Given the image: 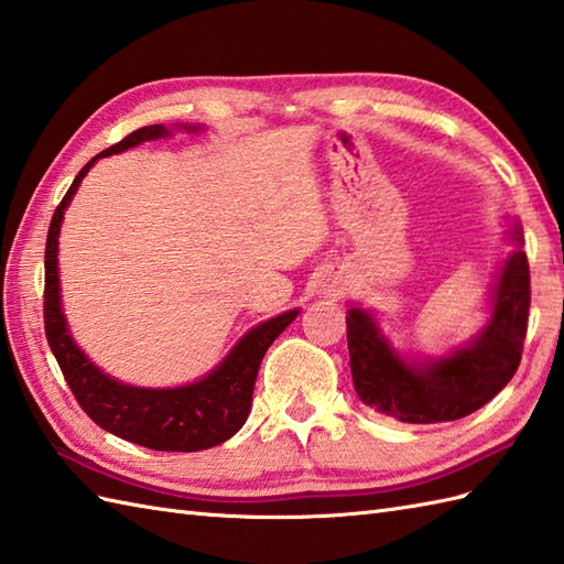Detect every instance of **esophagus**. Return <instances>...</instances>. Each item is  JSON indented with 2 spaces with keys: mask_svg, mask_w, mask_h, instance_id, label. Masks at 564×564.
Masks as SVG:
<instances>
[{
  "mask_svg": "<svg viewBox=\"0 0 564 564\" xmlns=\"http://www.w3.org/2000/svg\"><path fill=\"white\" fill-rule=\"evenodd\" d=\"M319 293L325 297H337L344 293V281L339 279V275H327V279L319 285Z\"/></svg>",
  "mask_w": 564,
  "mask_h": 564,
  "instance_id": "obj_1",
  "label": "esophagus"
}]
</instances>
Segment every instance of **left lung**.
Instances as JSON below:
<instances>
[{"label": "left lung", "mask_w": 564, "mask_h": 564, "mask_svg": "<svg viewBox=\"0 0 564 564\" xmlns=\"http://www.w3.org/2000/svg\"><path fill=\"white\" fill-rule=\"evenodd\" d=\"M505 237L509 251L497 263L485 325L446 354L400 351L373 307L349 303V366L364 404L404 424H436L477 412L507 388L521 364L531 275L517 218H507Z\"/></svg>", "instance_id": "1"}]
</instances>
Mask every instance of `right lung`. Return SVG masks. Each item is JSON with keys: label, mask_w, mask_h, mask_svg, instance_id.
Masks as SVG:
<instances>
[{"label": "right lung", "mask_w": 564, "mask_h": 564, "mask_svg": "<svg viewBox=\"0 0 564 564\" xmlns=\"http://www.w3.org/2000/svg\"><path fill=\"white\" fill-rule=\"evenodd\" d=\"M174 130L184 133H200L206 126H174L162 123L145 126L116 142L109 150L99 152L82 166L69 191L59 203L45 242V337L51 351L57 358L59 370L75 392L79 406L109 434L126 438L138 446L152 451H206L232 438L245 426L251 410V392H254L261 358L275 337L301 315V310H285L257 327L245 332L237 339L223 361L194 382L174 388H142L118 380L91 361L79 349L67 325L63 310V289H59V263H57V239L63 230L65 210L75 198L82 178L87 176L97 160L121 154L142 142L172 138Z\"/></svg>", "instance_id": "1"}]
</instances>
